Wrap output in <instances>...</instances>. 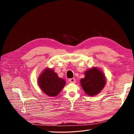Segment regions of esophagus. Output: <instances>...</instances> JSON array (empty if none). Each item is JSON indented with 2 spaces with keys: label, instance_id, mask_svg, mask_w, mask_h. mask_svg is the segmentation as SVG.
<instances>
[{
  "label": "esophagus",
  "instance_id": "34e87169",
  "mask_svg": "<svg viewBox=\"0 0 134 134\" xmlns=\"http://www.w3.org/2000/svg\"><path fill=\"white\" fill-rule=\"evenodd\" d=\"M69 81L71 82V83H75L76 80L74 78H71V79H69Z\"/></svg>",
  "mask_w": 134,
  "mask_h": 134
}]
</instances>
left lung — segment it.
<instances>
[{"label":"left lung","mask_w":134,"mask_h":134,"mask_svg":"<svg viewBox=\"0 0 134 134\" xmlns=\"http://www.w3.org/2000/svg\"><path fill=\"white\" fill-rule=\"evenodd\" d=\"M85 77L80 79L81 86L89 96L99 93L105 87L107 79L101 69L96 67L89 68L85 72Z\"/></svg>","instance_id":"1"}]
</instances>
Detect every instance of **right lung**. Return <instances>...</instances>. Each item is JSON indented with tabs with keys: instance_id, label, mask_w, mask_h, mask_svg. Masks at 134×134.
I'll return each instance as SVG.
<instances>
[{
	"instance_id": "1",
	"label": "right lung",
	"mask_w": 134,
	"mask_h": 134,
	"mask_svg": "<svg viewBox=\"0 0 134 134\" xmlns=\"http://www.w3.org/2000/svg\"><path fill=\"white\" fill-rule=\"evenodd\" d=\"M38 85L47 96L56 97L66 85V81L59 78L52 68H46L40 74Z\"/></svg>"
}]
</instances>
